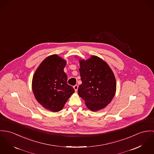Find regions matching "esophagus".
<instances>
[{
  "label": "esophagus",
  "instance_id": "34e87169",
  "mask_svg": "<svg viewBox=\"0 0 154 154\" xmlns=\"http://www.w3.org/2000/svg\"><path fill=\"white\" fill-rule=\"evenodd\" d=\"M78 88H79L78 85H75L74 86V88L75 92H77V90H78Z\"/></svg>",
  "mask_w": 154,
  "mask_h": 154
}]
</instances>
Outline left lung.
Masks as SVG:
<instances>
[{"label": "left lung", "instance_id": "8db88e82", "mask_svg": "<svg viewBox=\"0 0 154 154\" xmlns=\"http://www.w3.org/2000/svg\"><path fill=\"white\" fill-rule=\"evenodd\" d=\"M79 62L82 84L79 87L78 94L88 109L94 112L101 110L111 102L115 94V75L109 65L97 56Z\"/></svg>", "mask_w": 154, "mask_h": 154}]
</instances>
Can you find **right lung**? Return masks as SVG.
I'll use <instances>...</instances> for the list:
<instances>
[{"mask_svg":"<svg viewBox=\"0 0 154 154\" xmlns=\"http://www.w3.org/2000/svg\"><path fill=\"white\" fill-rule=\"evenodd\" d=\"M66 61L54 54L47 57L35 72L32 91L37 102L53 112L60 111L74 93L64 71Z\"/></svg>","mask_w":154,"mask_h":154,"instance_id":"1","label":"right lung"}]
</instances>
